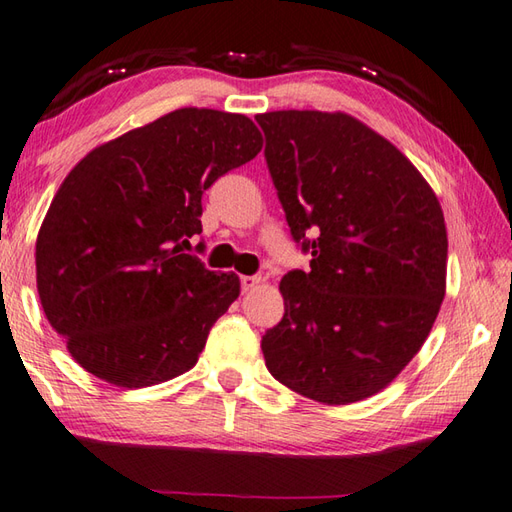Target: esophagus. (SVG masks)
<instances>
[{
	"mask_svg": "<svg viewBox=\"0 0 512 512\" xmlns=\"http://www.w3.org/2000/svg\"><path fill=\"white\" fill-rule=\"evenodd\" d=\"M258 283H260L258 276H243V278H241V289H243V291H252Z\"/></svg>",
	"mask_w": 512,
	"mask_h": 512,
	"instance_id": "1",
	"label": "esophagus"
}]
</instances>
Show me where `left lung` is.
<instances>
[{
    "mask_svg": "<svg viewBox=\"0 0 512 512\" xmlns=\"http://www.w3.org/2000/svg\"><path fill=\"white\" fill-rule=\"evenodd\" d=\"M291 238L309 269L280 280L285 316L260 340L269 373L325 404L382 391L411 362L446 291L440 201L413 163L342 112L256 117Z\"/></svg>",
    "mask_w": 512,
    "mask_h": 512,
    "instance_id": "left-lung-1",
    "label": "left lung"
}]
</instances>
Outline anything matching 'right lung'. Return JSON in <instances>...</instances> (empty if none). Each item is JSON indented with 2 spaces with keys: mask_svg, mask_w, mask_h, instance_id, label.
I'll return each instance as SVG.
<instances>
[{
  "mask_svg": "<svg viewBox=\"0 0 512 512\" xmlns=\"http://www.w3.org/2000/svg\"><path fill=\"white\" fill-rule=\"evenodd\" d=\"M260 148L243 114L181 108L66 176L37 236V291L88 373L141 389L194 367L241 283L183 247L203 232V192Z\"/></svg>",
  "mask_w": 512,
  "mask_h": 512,
  "instance_id": "right-lung-1",
  "label": "right lung"
}]
</instances>
